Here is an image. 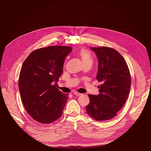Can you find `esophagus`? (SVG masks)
Wrapping results in <instances>:
<instances>
[{
	"label": "esophagus",
	"mask_w": 151,
	"mask_h": 151,
	"mask_svg": "<svg viewBox=\"0 0 151 151\" xmlns=\"http://www.w3.org/2000/svg\"><path fill=\"white\" fill-rule=\"evenodd\" d=\"M73 94H74L75 95L77 96H81V95L82 94H81V93H78V92H77V91L74 92V93H73Z\"/></svg>",
	"instance_id": "34e87169"
}]
</instances>
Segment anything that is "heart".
<instances>
[{"instance_id":"heart-1","label":"heart","mask_w":151,"mask_h":151,"mask_svg":"<svg viewBox=\"0 0 151 151\" xmlns=\"http://www.w3.org/2000/svg\"><path fill=\"white\" fill-rule=\"evenodd\" d=\"M79 56L81 57L83 64L87 63V62H92V58L91 56V54L90 52L85 50V49H82L79 51Z\"/></svg>"}]
</instances>
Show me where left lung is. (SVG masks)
Listing matches in <instances>:
<instances>
[{"instance_id": "left-lung-1", "label": "left lung", "mask_w": 151, "mask_h": 151, "mask_svg": "<svg viewBox=\"0 0 151 151\" xmlns=\"http://www.w3.org/2000/svg\"><path fill=\"white\" fill-rule=\"evenodd\" d=\"M98 58L96 76L102 84L98 95L88 94L86 107L89 116L96 121H107L116 115L125 104L130 90L131 75L126 61L115 50L106 47L90 48Z\"/></svg>"}]
</instances>
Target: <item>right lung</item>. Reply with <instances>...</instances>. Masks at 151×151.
I'll use <instances>...</instances> for the list:
<instances>
[{
	"instance_id": "add662e5",
	"label": "right lung",
	"mask_w": 151,
	"mask_h": 151,
	"mask_svg": "<svg viewBox=\"0 0 151 151\" xmlns=\"http://www.w3.org/2000/svg\"><path fill=\"white\" fill-rule=\"evenodd\" d=\"M72 50L64 46L37 49L23 64L18 81L21 100L28 114L37 122L50 124L63 114L68 94L54 84L58 81L64 60Z\"/></svg>"
}]
</instances>
